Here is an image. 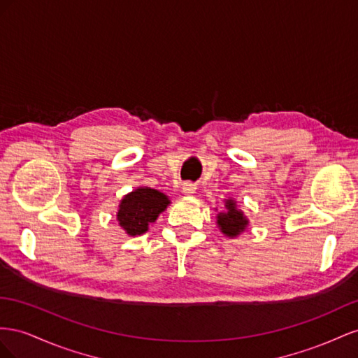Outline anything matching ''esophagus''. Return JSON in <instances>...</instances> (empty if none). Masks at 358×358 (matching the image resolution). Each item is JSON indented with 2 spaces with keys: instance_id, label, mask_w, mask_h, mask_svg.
<instances>
[{
  "instance_id": "1",
  "label": "esophagus",
  "mask_w": 358,
  "mask_h": 358,
  "mask_svg": "<svg viewBox=\"0 0 358 358\" xmlns=\"http://www.w3.org/2000/svg\"><path fill=\"white\" fill-rule=\"evenodd\" d=\"M181 189H182V193H186V195H192V193H195V190H196V185L195 182L186 181Z\"/></svg>"
}]
</instances>
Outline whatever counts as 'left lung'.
Wrapping results in <instances>:
<instances>
[{"label":"left lung","instance_id":"1","mask_svg":"<svg viewBox=\"0 0 358 358\" xmlns=\"http://www.w3.org/2000/svg\"><path fill=\"white\" fill-rule=\"evenodd\" d=\"M224 211L217 214L219 229L227 237H237L248 228L249 220L244 216L243 211L237 208V203L234 199L224 201Z\"/></svg>","mask_w":358,"mask_h":358}]
</instances>
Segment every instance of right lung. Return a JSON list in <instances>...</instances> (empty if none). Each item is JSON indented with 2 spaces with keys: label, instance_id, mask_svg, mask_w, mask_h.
<instances>
[{
  "label": "right lung",
  "instance_id": "add662e5",
  "mask_svg": "<svg viewBox=\"0 0 358 358\" xmlns=\"http://www.w3.org/2000/svg\"><path fill=\"white\" fill-rule=\"evenodd\" d=\"M168 206L169 198L165 193L151 187H138L121 199L117 220L129 236H141L148 231V224L156 222Z\"/></svg>",
  "mask_w": 358,
  "mask_h": 358
}]
</instances>
